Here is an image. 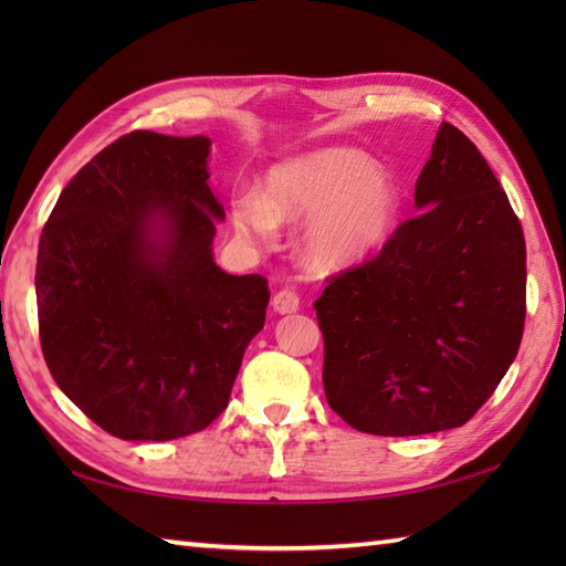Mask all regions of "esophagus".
Here are the masks:
<instances>
[{"instance_id":"esophagus-1","label":"esophagus","mask_w":566,"mask_h":566,"mask_svg":"<svg viewBox=\"0 0 566 566\" xmlns=\"http://www.w3.org/2000/svg\"><path fill=\"white\" fill-rule=\"evenodd\" d=\"M272 308L276 314H296L298 311V294L294 290L276 292L272 298Z\"/></svg>"}]
</instances>
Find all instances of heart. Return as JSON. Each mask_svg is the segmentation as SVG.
<instances>
[{"instance_id": "obj_1", "label": "heart", "mask_w": 566, "mask_h": 566, "mask_svg": "<svg viewBox=\"0 0 566 566\" xmlns=\"http://www.w3.org/2000/svg\"><path fill=\"white\" fill-rule=\"evenodd\" d=\"M401 211L394 175L365 153L326 148L272 167L258 195H240L233 223L252 240L272 226L302 223L296 255L306 270L331 274L367 260L387 243Z\"/></svg>"}]
</instances>
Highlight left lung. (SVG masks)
Instances as JSON below:
<instances>
[{
	"label": "left lung",
	"mask_w": 566,
	"mask_h": 566,
	"mask_svg": "<svg viewBox=\"0 0 566 566\" xmlns=\"http://www.w3.org/2000/svg\"><path fill=\"white\" fill-rule=\"evenodd\" d=\"M413 201L418 213L379 255L331 276L314 304L328 406L371 436L464 426L523 338V228L452 124L440 126Z\"/></svg>",
	"instance_id": "8db88e82"
}]
</instances>
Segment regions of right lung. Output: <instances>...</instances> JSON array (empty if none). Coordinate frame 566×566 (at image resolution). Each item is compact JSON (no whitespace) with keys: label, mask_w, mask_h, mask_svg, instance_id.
Wrapping results in <instances>:
<instances>
[{"label":"right lung","mask_w":566,"mask_h":566,"mask_svg":"<svg viewBox=\"0 0 566 566\" xmlns=\"http://www.w3.org/2000/svg\"><path fill=\"white\" fill-rule=\"evenodd\" d=\"M207 136L134 130L70 179L35 262L45 365L122 440H175L221 416L264 326L260 274L213 262L226 219Z\"/></svg>","instance_id":"add662e5"}]
</instances>
